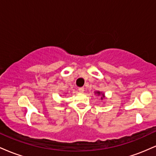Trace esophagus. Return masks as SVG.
<instances>
[{"mask_svg": "<svg viewBox=\"0 0 156 156\" xmlns=\"http://www.w3.org/2000/svg\"><path fill=\"white\" fill-rule=\"evenodd\" d=\"M78 91H79V92H80V93L83 92H84V88H83V87H80V88L78 89Z\"/></svg>", "mask_w": 156, "mask_h": 156, "instance_id": "esophagus-1", "label": "esophagus"}]
</instances>
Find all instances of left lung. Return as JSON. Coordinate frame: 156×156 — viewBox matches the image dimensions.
Masks as SVG:
<instances>
[{
    "mask_svg": "<svg viewBox=\"0 0 156 156\" xmlns=\"http://www.w3.org/2000/svg\"><path fill=\"white\" fill-rule=\"evenodd\" d=\"M95 94H98V95H101L102 97H101V99L103 100V98H105V95H104V94H103V93H102V92H95Z\"/></svg>",
    "mask_w": 156,
    "mask_h": 156,
    "instance_id": "left-lung-1",
    "label": "left lung"
}]
</instances>
